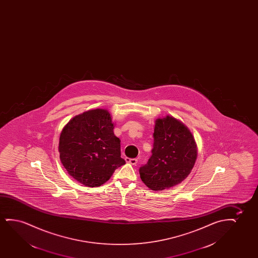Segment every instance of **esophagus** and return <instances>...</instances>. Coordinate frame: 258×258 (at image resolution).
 I'll use <instances>...</instances> for the list:
<instances>
[{
    "mask_svg": "<svg viewBox=\"0 0 258 258\" xmlns=\"http://www.w3.org/2000/svg\"><path fill=\"white\" fill-rule=\"evenodd\" d=\"M126 161H127V163H130V164H131V165H137L138 164V159H128V158H127L126 159Z\"/></svg>",
    "mask_w": 258,
    "mask_h": 258,
    "instance_id": "esophagus-1",
    "label": "esophagus"
}]
</instances>
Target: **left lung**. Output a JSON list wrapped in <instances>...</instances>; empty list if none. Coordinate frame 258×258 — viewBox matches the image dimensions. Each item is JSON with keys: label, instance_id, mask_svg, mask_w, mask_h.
<instances>
[{"label": "left lung", "instance_id": "1", "mask_svg": "<svg viewBox=\"0 0 258 258\" xmlns=\"http://www.w3.org/2000/svg\"><path fill=\"white\" fill-rule=\"evenodd\" d=\"M153 138L152 156L139 173L149 188L163 190L180 183L190 173L197 145L189 130L169 115L156 120Z\"/></svg>", "mask_w": 258, "mask_h": 258}]
</instances>
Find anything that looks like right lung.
<instances>
[{
  "label": "right lung",
  "mask_w": 258,
  "mask_h": 258,
  "mask_svg": "<svg viewBox=\"0 0 258 258\" xmlns=\"http://www.w3.org/2000/svg\"><path fill=\"white\" fill-rule=\"evenodd\" d=\"M113 131L105 109L89 110L68 122L60 133L59 152L71 176L85 186L98 187L123 166L120 139Z\"/></svg>",
  "instance_id": "add662e5"
}]
</instances>
